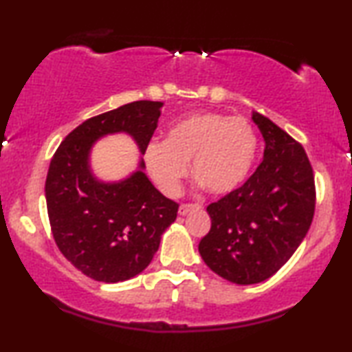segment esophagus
<instances>
[{"label": "esophagus", "instance_id": "1", "mask_svg": "<svg viewBox=\"0 0 352 352\" xmlns=\"http://www.w3.org/2000/svg\"><path fill=\"white\" fill-rule=\"evenodd\" d=\"M201 204H190V202H186V204H182L180 207H178V214L180 215H186L188 212L195 210V209H201Z\"/></svg>", "mask_w": 352, "mask_h": 352}]
</instances>
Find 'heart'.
<instances>
[{"label": "heart", "mask_w": 352, "mask_h": 352, "mask_svg": "<svg viewBox=\"0 0 352 352\" xmlns=\"http://www.w3.org/2000/svg\"><path fill=\"white\" fill-rule=\"evenodd\" d=\"M258 138L244 116L220 111H196L175 121L164 142H150L145 164L162 191L175 196L183 178L192 172L207 190L225 195L242 185L254 164Z\"/></svg>", "instance_id": "1"}]
</instances>
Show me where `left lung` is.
Listing matches in <instances>:
<instances>
[{
	"instance_id": "left-lung-1",
	"label": "left lung",
	"mask_w": 352,
	"mask_h": 352,
	"mask_svg": "<svg viewBox=\"0 0 352 352\" xmlns=\"http://www.w3.org/2000/svg\"><path fill=\"white\" fill-rule=\"evenodd\" d=\"M252 120L265 157L244 185L207 206L210 231L199 242L206 265L223 279L249 285L284 266L314 217L316 185L305 148L268 118Z\"/></svg>"
}]
</instances>
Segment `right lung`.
<instances>
[{
	"instance_id": "right-lung-1",
	"label": "right lung",
	"mask_w": 352,
	"mask_h": 352,
	"mask_svg": "<svg viewBox=\"0 0 352 352\" xmlns=\"http://www.w3.org/2000/svg\"><path fill=\"white\" fill-rule=\"evenodd\" d=\"M161 102L138 100L89 118L54 153L46 178L47 215L54 241L82 274L121 282L151 263L178 204L153 186L142 169L118 183L98 182L89 170L97 138L127 132L142 153L161 116Z\"/></svg>"
}]
</instances>
